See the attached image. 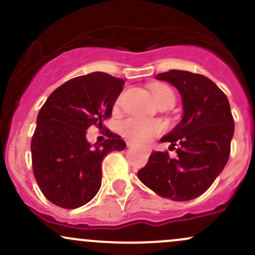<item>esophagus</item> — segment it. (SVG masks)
<instances>
[{"mask_svg": "<svg viewBox=\"0 0 255 255\" xmlns=\"http://www.w3.org/2000/svg\"><path fill=\"white\" fill-rule=\"evenodd\" d=\"M128 147H130V148H132V147H137V146H136V144H133V143H131V142H128ZM143 149H144V150H149L148 147H144Z\"/></svg>", "mask_w": 255, "mask_h": 255, "instance_id": "34e87169", "label": "esophagus"}]
</instances>
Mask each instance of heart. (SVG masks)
I'll return each mask as SVG.
<instances>
[{"mask_svg": "<svg viewBox=\"0 0 255 255\" xmlns=\"http://www.w3.org/2000/svg\"><path fill=\"white\" fill-rule=\"evenodd\" d=\"M152 95L155 103H159L165 98H174L171 90L163 85L153 87ZM120 130L123 135L131 141L144 143V142L150 141L154 136L159 135L163 130V125L155 120L143 119V118H128L120 125Z\"/></svg>", "mask_w": 255, "mask_h": 255, "instance_id": "heart-1", "label": "heart"}]
</instances>
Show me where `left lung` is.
I'll return each mask as SVG.
<instances>
[{"mask_svg":"<svg viewBox=\"0 0 255 255\" xmlns=\"http://www.w3.org/2000/svg\"><path fill=\"white\" fill-rule=\"evenodd\" d=\"M181 95L182 119L160 142L179 146L177 157L153 150L138 170L143 185L163 198L185 202L203 194L229 160L235 123L226 95L207 76L185 70L155 75Z\"/></svg>","mask_w":255,"mask_h":255,"instance_id":"obj_1","label":"left lung"}]
</instances>
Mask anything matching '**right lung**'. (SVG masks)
<instances>
[{
	"label": "right lung",
	"mask_w": 255,
	"mask_h": 255,
	"mask_svg": "<svg viewBox=\"0 0 255 255\" xmlns=\"http://www.w3.org/2000/svg\"><path fill=\"white\" fill-rule=\"evenodd\" d=\"M125 81L102 72L78 76L54 90L40 109L31 139L32 170L46 198L75 209L100 191L103 158L127 143L109 132L103 143L86 138L91 125L102 127Z\"/></svg>",
	"instance_id": "add662e5"
}]
</instances>
